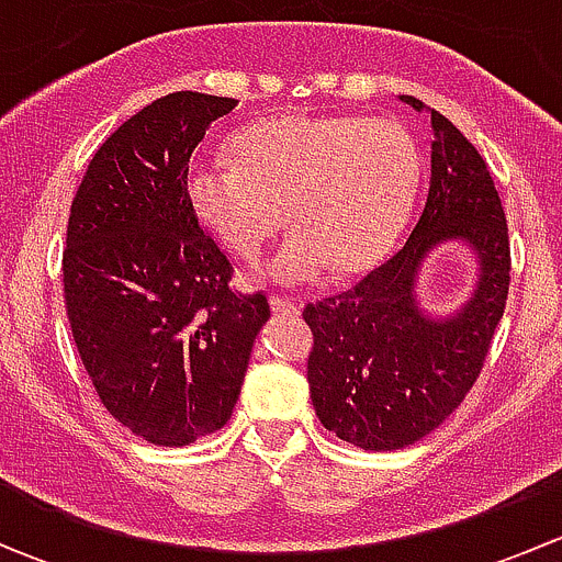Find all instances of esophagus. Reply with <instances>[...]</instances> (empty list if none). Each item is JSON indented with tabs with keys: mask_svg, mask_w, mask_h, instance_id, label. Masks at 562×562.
<instances>
[{
	"mask_svg": "<svg viewBox=\"0 0 562 562\" xmlns=\"http://www.w3.org/2000/svg\"><path fill=\"white\" fill-rule=\"evenodd\" d=\"M269 304H271V310H274L277 315H299V313H302V310H299V304H293L291 299H285V296H271Z\"/></svg>",
	"mask_w": 562,
	"mask_h": 562,
	"instance_id": "obj_1",
	"label": "esophagus"
}]
</instances>
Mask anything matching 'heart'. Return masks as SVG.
I'll return each instance as SVG.
<instances>
[{
  "mask_svg": "<svg viewBox=\"0 0 562 562\" xmlns=\"http://www.w3.org/2000/svg\"><path fill=\"white\" fill-rule=\"evenodd\" d=\"M416 140L383 116H280L236 138V162H192V206L241 258L288 223L293 234L263 277L285 288L321 282L337 266L361 271L400 234L418 187Z\"/></svg>",
  "mask_w": 562,
  "mask_h": 562,
  "instance_id": "obj_1",
  "label": "heart"
}]
</instances>
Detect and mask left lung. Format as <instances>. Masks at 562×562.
I'll use <instances>...</instances> for the list:
<instances>
[{"mask_svg":"<svg viewBox=\"0 0 562 562\" xmlns=\"http://www.w3.org/2000/svg\"><path fill=\"white\" fill-rule=\"evenodd\" d=\"M400 100L429 111L432 124L422 217L359 285L304 310L315 339L307 381L317 418L364 451L413 446L457 411L481 375L512 282L506 214L484 157L443 113L411 94ZM446 240L473 248L480 274L469 302L438 318L420 310L415 280L423 258Z\"/></svg>","mask_w":562,"mask_h":562,"instance_id":"1","label":"left lung"}]
</instances>
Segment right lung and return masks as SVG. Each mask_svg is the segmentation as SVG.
<instances>
[{"label":"right lung","instance_id":"1","mask_svg":"<svg viewBox=\"0 0 562 562\" xmlns=\"http://www.w3.org/2000/svg\"><path fill=\"white\" fill-rule=\"evenodd\" d=\"M236 100L173 92L94 151L61 255L78 356L105 411L155 446H187L234 413L263 293L231 291L228 255L187 192L195 146Z\"/></svg>","mask_w":562,"mask_h":562}]
</instances>
